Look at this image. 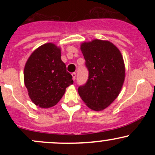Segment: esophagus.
Wrapping results in <instances>:
<instances>
[{
  "mask_svg": "<svg viewBox=\"0 0 155 155\" xmlns=\"http://www.w3.org/2000/svg\"><path fill=\"white\" fill-rule=\"evenodd\" d=\"M71 75H72V76H73V80H75V79H76V73H73Z\"/></svg>",
  "mask_w": 155,
  "mask_h": 155,
  "instance_id": "obj_1",
  "label": "esophagus"
}]
</instances>
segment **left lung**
<instances>
[{
  "label": "left lung",
  "mask_w": 155,
  "mask_h": 155,
  "mask_svg": "<svg viewBox=\"0 0 155 155\" xmlns=\"http://www.w3.org/2000/svg\"><path fill=\"white\" fill-rule=\"evenodd\" d=\"M88 70V79L78 88L79 96L90 109L101 111L119 94L125 77L121 51L107 40L95 39L81 44Z\"/></svg>",
  "instance_id": "8db88e82"
}]
</instances>
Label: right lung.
<instances>
[{
  "instance_id": "add662e5",
  "label": "right lung",
  "mask_w": 155,
  "mask_h": 155,
  "mask_svg": "<svg viewBox=\"0 0 155 155\" xmlns=\"http://www.w3.org/2000/svg\"><path fill=\"white\" fill-rule=\"evenodd\" d=\"M61 48L54 43L42 45L33 51L24 69L25 85L31 101L41 108L55 106L73 84L61 58Z\"/></svg>"
}]
</instances>
